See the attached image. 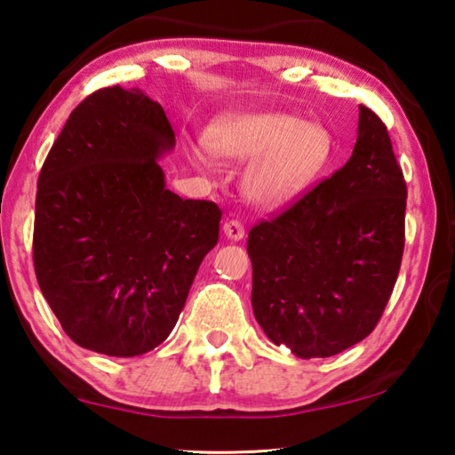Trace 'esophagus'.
Here are the masks:
<instances>
[{
    "label": "esophagus",
    "mask_w": 455,
    "mask_h": 455,
    "mask_svg": "<svg viewBox=\"0 0 455 455\" xmlns=\"http://www.w3.org/2000/svg\"><path fill=\"white\" fill-rule=\"evenodd\" d=\"M222 230H225V236L230 238V241H241L244 236V227L238 220H227Z\"/></svg>",
    "instance_id": "obj_1"
}]
</instances>
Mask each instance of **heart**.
<instances>
[{
  "label": "heart",
  "mask_w": 455,
  "mask_h": 455,
  "mask_svg": "<svg viewBox=\"0 0 455 455\" xmlns=\"http://www.w3.org/2000/svg\"><path fill=\"white\" fill-rule=\"evenodd\" d=\"M209 146L222 158H255L244 172L243 190L267 211L305 195L333 158V136L325 126L276 110L225 114L211 126ZM192 156L198 164H209L203 146Z\"/></svg>",
  "instance_id": "heart-1"
}]
</instances>
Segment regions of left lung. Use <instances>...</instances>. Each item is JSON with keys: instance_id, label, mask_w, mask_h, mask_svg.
<instances>
[{"instance_id": "1", "label": "left lung", "mask_w": 455, "mask_h": 455, "mask_svg": "<svg viewBox=\"0 0 455 455\" xmlns=\"http://www.w3.org/2000/svg\"><path fill=\"white\" fill-rule=\"evenodd\" d=\"M407 188L383 122L359 106L341 171L249 233L252 311L297 357H331L371 333L397 281Z\"/></svg>"}]
</instances>
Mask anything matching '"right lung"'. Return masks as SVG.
Instances as JSON below:
<instances>
[{"label": "right lung", "instance_id": "right-lung-1", "mask_svg": "<svg viewBox=\"0 0 455 455\" xmlns=\"http://www.w3.org/2000/svg\"><path fill=\"white\" fill-rule=\"evenodd\" d=\"M176 138L142 90H98L76 108L37 179L34 267L80 347L136 357L171 335L222 212L166 188Z\"/></svg>", "mask_w": 455, "mask_h": 455}]
</instances>
